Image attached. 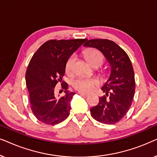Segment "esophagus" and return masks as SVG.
<instances>
[{
	"instance_id": "esophagus-1",
	"label": "esophagus",
	"mask_w": 157,
	"mask_h": 157,
	"mask_svg": "<svg viewBox=\"0 0 157 157\" xmlns=\"http://www.w3.org/2000/svg\"><path fill=\"white\" fill-rule=\"evenodd\" d=\"M78 94H80V95L83 96H88V95H89V94H88L83 93V92H78Z\"/></svg>"
}]
</instances>
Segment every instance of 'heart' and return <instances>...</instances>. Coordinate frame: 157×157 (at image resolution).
Instances as JSON below:
<instances>
[{"label":"heart","mask_w":157,"mask_h":157,"mask_svg":"<svg viewBox=\"0 0 157 157\" xmlns=\"http://www.w3.org/2000/svg\"><path fill=\"white\" fill-rule=\"evenodd\" d=\"M86 59L90 64H92L96 61H99L101 63L103 62L104 56L99 51L96 49H89L84 53ZM75 57L71 56L68 60L66 65V71L68 74H71L74 68L75 62ZM98 81L96 78H78L74 81L73 86L78 91L83 93H90L93 91L94 89L98 85Z\"/></svg>","instance_id":"obj_1"}]
</instances>
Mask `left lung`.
Instances as JSON below:
<instances>
[{
    "mask_svg": "<svg viewBox=\"0 0 157 157\" xmlns=\"http://www.w3.org/2000/svg\"><path fill=\"white\" fill-rule=\"evenodd\" d=\"M84 47L95 48L102 53L110 66V75L101 90L105 95L91 108L93 118L101 123L113 124L126 114L135 91L134 72L126 53L112 40H89Z\"/></svg>",
    "mask_w": 157,
    "mask_h": 157,
    "instance_id": "obj_1",
    "label": "left lung"
}]
</instances>
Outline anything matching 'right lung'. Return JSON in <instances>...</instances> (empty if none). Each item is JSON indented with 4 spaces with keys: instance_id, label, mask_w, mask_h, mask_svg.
<instances>
[{
    "instance_id": "add662e5",
    "label": "right lung",
    "mask_w": 157,
    "mask_h": 157,
    "mask_svg": "<svg viewBox=\"0 0 157 157\" xmlns=\"http://www.w3.org/2000/svg\"><path fill=\"white\" fill-rule=\"evenodd\" d=\"M86 40H48L31 58L25 73V83L31 110L42 123L55 125L69 115L75 93L67 90L68 84L63 82L61 86L65 95L59 97L56 96L54 87L62 81L68 59Z\"/></svg>"
}]
</instances>
